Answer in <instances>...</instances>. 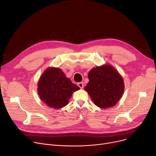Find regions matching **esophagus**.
Listing matches in <instances>:
<instances>
[{
    "label": "esophagus",
    "mask_w": 156,
    "mask_h": 156,
    "mask_svg": "<svg viewBox=\"0 0 156 156\" xmlns=\"http://www.w3.org/2000/svg\"><path fill=\"white\" fill-rule=\"evenodd\" d=\"M78 86L80 88H83V82H79L78 83Z\"/></svg>",
    "instance_id": "esophagus-1"
}]
</instances>
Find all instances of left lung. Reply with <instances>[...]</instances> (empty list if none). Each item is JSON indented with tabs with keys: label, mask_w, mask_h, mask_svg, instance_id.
Listing matches in <instances>:
<instances>
[{
	"label": "left lung",
	"mask_w": 156,
	"mask_h": 156,
	"mask_svg": "<svg viewBox=\"0 0 156 156\" xmlns=\"http://www.w3.org/2000/svg\"><path fill=\"white\" fill-rule=\"evenodd\" d=\"M85 90L94 104L102 109L112 108L122 97L125 90L123 79L112 65L104 64L92 68Z\"/></svg>",
	"instance_id": "1"
}]
</instances>
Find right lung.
Here are the masks:
<instances>
[{
  "label": "right lung",
  "mask_w": 156,
  "mask_h": 156,
  "mask_svg": "<svg viewBox=\"0 0 156 156\" xmlns=\"http://www.w3.org/2000/svg\"><path fill=\"white\" fill-rule=\"evenodd\" d=\"M37 92L40 99L49 108L60 109L68 105L73 93L80 90L59 68L49 67L41 75Z\"/></svg>",
  "instance_id": "right-lung-1"
}]
</instances>
